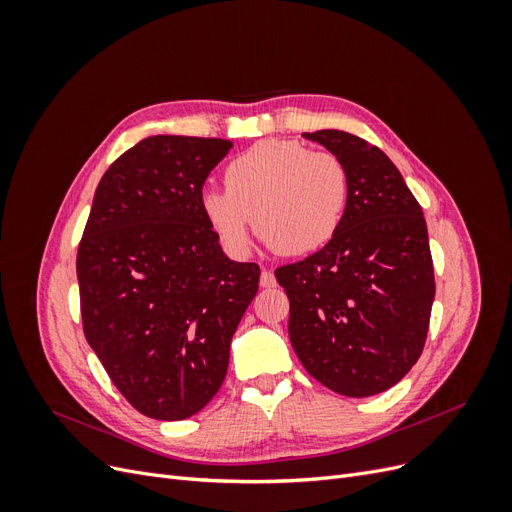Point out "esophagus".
I'll return each mask as SVG.
<instances>
[{"label": "esophagus", "instance_id": "1", "mask_svg": "<svg viewBox=\"0 0 512 512\" xmlns=\"http://www.w3.org/2000/svg\"><path fill=\"white\" fill-rule=\"evenodd\" d=\"M260 286L262 288H273L275 286V275L271 271H267V269L262 271L260 273Z\"/></svg>", "mask_w": 512, "mask_h": 512}]
</instances>
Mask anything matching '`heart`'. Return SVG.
Returning <instances> with one entry per match:
<instances>
[{
	"label": "heart",
	"instance_id": "obj_1",
	"mask_svg": "<svg viewBox=\"0 0 512 512\" xmlns=\"http://www.w3.org/2000/svg\"><path fill=\"white\" fill-rule=\"evenodd\" d=\"M226 190L200 196V211L230 254L250 250V226L273 252L312 254L342 226L348 175L333 153L312 151L299 141H260L230 160Z\"/></svg>",
	"mask_w": 512,
	"mask_h": 512
}]
</instances>
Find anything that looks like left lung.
I'll return each mask as SVG.
<instances>
[{"label":"left lung","mask_w":512,"mask_h":512,"mask_svg":"<svg viewBox=\"0 0 512 512\" xmlns=\"http://www.w3.org/2000/svg\"><path fill=\"white\" fill-rule=\"evenodd\" d=\"M348 175V205L320 252L275 269L290 301L288 335L327 389H391L423 352L436 282L423 209L386 153L342 130L305 132Z\"/></svg>","instance_id":"obj_1"}]
</instances>
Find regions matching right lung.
Returning a JSON list of instances; mask_svg holds the SVG:
<instances>
[{
  "instance_id": "add662e5",
  "label": "right lung",
  "mask_w": 512,
  "mask_h": 512,
  "mask_svg": "<svg viewBox=\"0 0 512 512\" xmlns=\"http://www.w3.org/2000/svg\"><path fill=\"white\" fill-rule=\"evenodd\" d=\"M224 138L149 136L98 183L76 254L87 342L132 408L181 421L220 391L230 339L258 292L200 211Z\"/></svg>"
}]
</instances>
